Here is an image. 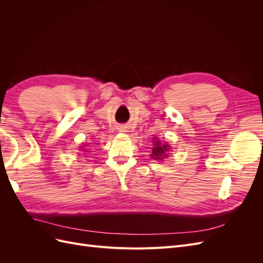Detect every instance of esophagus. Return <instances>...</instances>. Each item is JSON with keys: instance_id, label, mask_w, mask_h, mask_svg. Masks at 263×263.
Returning <instances> with one entry per match:
<instances>
[{"instance_id": "1", "label": "esophagus", "mask_w": 263, "mask_h": 263, "mask_svg": "<svg viewBox=\"0 0 263 263\" xmlns=\"http://www.w3.org/2000/svg\"><path fill=\"white\" fill-rule=\"evenodd\" d=\"M121 132H126V127L125 126H121Z\"/></svg>"}]
</instances>
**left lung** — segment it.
Segmentation results:
<instances>
[{"mask_svg":"<svg viewBox=\"0 0 263 263\" xmlns=\"http://www.w3.org/2000/svg\"><path fill=\"white\" fill-rule=\"evenodd\" d=\"M154 144L153 147V154H151V158L155 159V160H163L165 157H168V151L170 150V146L166 144V142H161L158 138H154Z\"/></svg>","mask_w":263,"mask_h":263,"instance_id":"8db88e82","label":"left lung"}]
</instances>
